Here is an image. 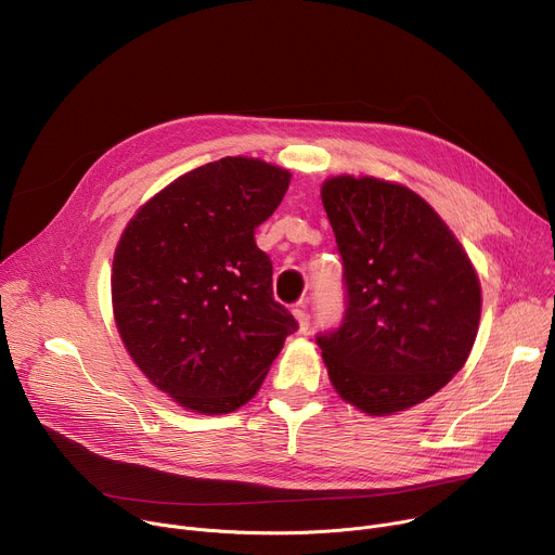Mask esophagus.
Listing matches in <instances>:
<instances>
[{"label":"esophagus","mask_w":555,"mask_h":555,"mask_svg":"<svg viewBox=\"0 0 555 555\" xmlns=\"http://www.w3.org/2000/svg\"><path fill=\"white\" fill-rule=\"evenodd\" d=\"M292 312H294V319H297V323H299V332H308V327H310V314H308L306 306H297Z\"/></svg>","instance_id":"esophagus-1"}]
</instances>
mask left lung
I'll return each instance as SVG.
<instances>
[{"label": "left lung", "mask_w": 555, "mask_h": 555, "mask_svg": "<svg viewBox=\"0 0 555 555\" xmlns=\"http://www.w3.org/2000/svg\"><path fill=\"white\" fill-rule=\"evenodd\" d=\"M344 261L346 312L319 332L335 390L367 415H392L444 388L475 344L482 292L470 258L415 192L373 176L323 182Z\"/></svg>", "instance_id": "1"}]
</instances>
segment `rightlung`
<instances>
[{"label": "right lung", "mask_w": 555, "mask_h": 555, "mask_svg": "<svg viewBox=\"0 0 555 555\" xmlns=\"http://www.w3.org/2000/svg\"><path fill=\"white\" fill-rule=\"evenodd\" d=\"M289 178L256 158L207 163L144 203L120 236L111 299L122 344L194 413L249 401L299 327L274 301L272 261L254 241Z\"/></svg>", "instance_id": "right-lung-1"}]
</instances>
